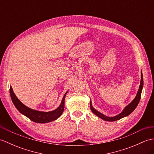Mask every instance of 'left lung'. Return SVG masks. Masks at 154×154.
Segmentation results:
<instances>
[{"instance_id":"left-lung-1","label":"left lung","mask_w":154,"mask_h":154,"mask_svg":"<svg viewBox=\"0 0 154 154\" xmlns=\"http://www.w3.org/2000/svg\"><path fill=\"white\" fill-rule=\"evenodd\" d=\"M143 75H142V73L141 72V81H140V87H139V89L138 91V93H137L136 96L135 97L134 99L129 104H128V105L123 109L122 112H121L119 114H118V115H116V116L110 117V116H107L106 115H104V114L100 112L99 111L97 110L93 106L92 103H91V100L90 101L91 109V110H92V112L94 114H95L96 116L100 118L101 119H103V120H105V121L113 122V121L120 120L121 119H122V118H124V117H126L127 116H128L129 114H131L133 112V111L135 110L136 106H138V104L140 102V98H141V94H142V89H143Z\"/></svg>"}]
</instances>
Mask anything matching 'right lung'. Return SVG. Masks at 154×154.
Segmentation results:
<instances>
[{
	"label": "right lung",
	"instance_id": "1",
	"mask_svg": "<svg viewBox=\"0 0 154 154\" xmlns=\"http://www.w3.org/2000/svg\"><path fill=\"white\" fill-rule=\"evenodd\" d=\"M68 91L65 93L64 96L62 99L60 105L56 109L52 111H49V112H43V111H39L36 110L32 109L24 105L20 100L15 95L14 93L13 92L12 88L10 87V94L13 104H14L15 107L23 115L28 117L29 119H30L33 122L37 123H48L52 122V121L57 119L63 113L64 110V104H65V96L67 93Z\"/></svg>",
	"mask_w": 154,
	"mask_h": 154
}]
</instances>
